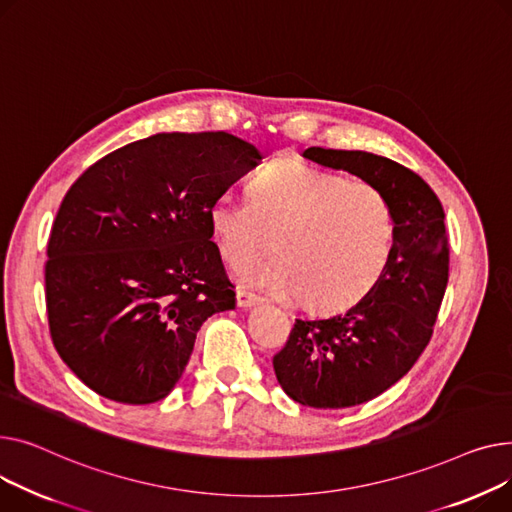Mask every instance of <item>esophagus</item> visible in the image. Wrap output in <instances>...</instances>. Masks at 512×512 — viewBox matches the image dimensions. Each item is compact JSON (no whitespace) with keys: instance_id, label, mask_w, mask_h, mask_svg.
Here are the masks:
<instances>
[{"instance_id":"esophagus-1","label":"esophagus","mask_w":512,"mask_h":512,"mask_svg":"<svg viewBox=\"0 0 512 512\" xmlns=\"http://www.w3.org/2000/svg\"><path fill=\"white\" fill-rule=\"evenodd\" d=\"M256 304H260V297L258 295H254L250 291H244V289L237 291V308L248 310V308H252Z\"/></svg>"}]
</instances>
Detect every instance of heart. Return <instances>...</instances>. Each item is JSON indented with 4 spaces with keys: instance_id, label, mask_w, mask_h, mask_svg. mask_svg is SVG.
<instances>
[{
    "instance_id": "1",
    "label": "heart",
    "mask_w": 512,
    "mask_h": 512,
    "mask_svg": "<svg viewBox=\"0 0 512 512\" xmlns=\"http://www.w3.org/2000/svg\"><path fill=\"white\" fill-rule=\"evenodd\" d=\"M217 248L233 268L270 248L277 256L248 270V281L299 295L316 312L355 306L380 281L395 248L388 198L364 179H347L299 161L266 165L250 200L221 194L208 208Z\"/></svg>"
}]
</instances>
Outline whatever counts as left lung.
I'll use <instances>...</instances> for the list:
<instances>
[{
  "label": "left lung",
  "mask_w": 512,
  "mask_h": 512,
  "mask_svg": "<svg viewBox=\"0 0 512 512\" xmlns=\"http://www.w3.org/2000/svg\"><path fill=\"white\" fill-rule=\"evenodd\" d=\"M304 157L374 184L395 215V248L374 289L343 314L295 320L273 357L277 380L293 401L343 409L382 395L430 343L448 283L444 208L424 179L397 161L320 146Z\"/></svg>",
  "instance_id": "obj_1"
}]
</instances>
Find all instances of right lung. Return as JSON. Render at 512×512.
<instances>
[{"mask_svg": "<svg viewBox=\"0 0 512 512\" xmlns=\"http://www.w3.org/2000/svg\"><path fill=\"white\" fill-rule=\"evenodd\" d=\"M260 159L227 132L155 134L72 184L49 235L45 302L59 357L97 395L165 399L202 322L235 308L208 208Z\"/></svg>", "mask_w": 512, "mask_h": 512, "instance_id": "obj_1", "label": "right lung"}]
</instances>
